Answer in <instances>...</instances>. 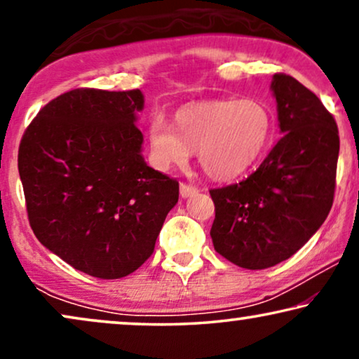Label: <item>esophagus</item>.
Instances as JSON below:
<instances>
[{"mask_svg":"<svg viewBox=\"0 0 359 359\" xmlns=\"http://www.w3.org/2000/svg\"><path fill=\"white\" fill-rule=\"evenodd\" d=\"M198 193V188L193 184H188V183H181L180 184V194L181 198H189V196H193Z\"/></svg>","mask_w":359,"mask_h":359,"instance_id":"obj_1","label":"esophagus"}]
</instances>
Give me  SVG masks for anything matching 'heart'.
Segmentation results:
<instances>
[{
	"instance_id": "1",
	"label": "heart",
	"mask_w": 359,
	"mask_h": 359,
	"mask_svg": "<svg viewBox=\"0 0 359 359\" xmlns=\"http://www.w3.org/2000/svg\"><path fill=\"white\" fill-rule=\"evenodd\" d=\"M176 132L163 116L150 119L147 140L158 170L184 165L196 150L201 168L215 180H230L257 163L266 151L274 117L262 100H214L183 106L175 114Z\"/></svg>"
}]
</instances>
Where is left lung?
Wrapping results in <instances>:
<instances>
[{"label":"left lung","mask_w":359,"mask_h":359,"mask_svg":"<svg viewBox=\"0 0 359 359\" xmlns=\"http://www.w3.org/2000/svg\"><path fill=\"white\" fill-rule=\"evenodd\" d=\"M271 90L283 137L247 180L209 189L215 252L247 269L291 258L333 204L340 137L333 116L296 78L276 73Z\"/></svg>","instance_id":"1"}]
</instances>
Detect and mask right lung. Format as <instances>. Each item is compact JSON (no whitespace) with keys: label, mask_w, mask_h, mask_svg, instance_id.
Listing matches in <instances>:
<instances>
[{"label":"right lung","mask_w":359,"mask_h":359,"mask_svg":"<svg viewBox=\"0 0 359 359\" xmlns=\"http://www.w3.org/2000/svg\"><path fill=\"white\" fill-rule=\"evenodd\" d=\"M140 90L78 88L47 102L19 144L18 168L39 242L78 271L119 279L154 253L180 183L150 168L135 114Z\"/></svg>","instance_id":"1"}]
</instances>
